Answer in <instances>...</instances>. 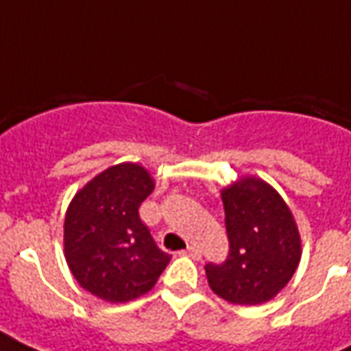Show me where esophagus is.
Segmentation results:
<instances>
[{"label":"esophagus","instance_id":"34e87169","mask_svg":"<svg viewBox=\"0 0 351 351\" xmlns=\"http://www.w3.org/2000/svg\"><path fill=\"white\" fill-rule=\"evenodd\" d=\"M182 253L187 256H191L193 261H198V258H200V250H198V247H195V245H189V247H187L186 251H182Z\"/></svg>","mask_w":351,"mask_h":351}]
</instances>
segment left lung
Instances as JSON below:
<instances>
[{
    "mask_svg": "<svg viewBox=\"0 0 351 351\" xmlns=\"http://www.w3.org/2000/svg\"><path fill=\"white\" fill-rule=\"evenodd\" d=\"M230 255L206 266L209 288L231 304L271 300L299 266L300 234L288 204L267 182L244 176L222 189Z\"/></svg>",
    "mask_w": 351,
    "mask_h": 351,
    "instance_id": "8db88e82",
    "label": "left lung"
}]
</instances>
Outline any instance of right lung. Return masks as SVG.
Returning a JSON list of instances; mask_svg holds the SVG:
<instances>
[{"mask_svg":"<svg viewBox=\"0 0 351 351\" xmlns=\"http://www.w3.org/2000/svg\"><path fill=\"white\" fill-rule=\"evenodd\" d=\"M153 189L145 167L123 162L96 175L69 204L65 258L80 286L98 299L117 304L142 297L169 264L138 215Z\"/></svg>","mask_w":351,"mask_h":351,"instance_id":"right-lung-1","label":"right lung"}]
</instances>
